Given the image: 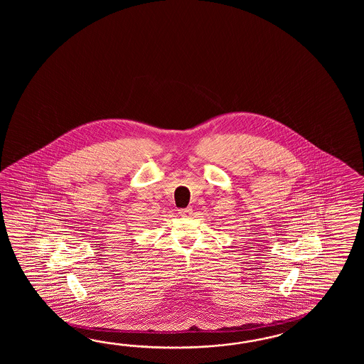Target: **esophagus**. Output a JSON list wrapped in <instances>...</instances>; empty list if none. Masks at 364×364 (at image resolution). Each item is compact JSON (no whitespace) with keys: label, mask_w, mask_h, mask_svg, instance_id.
Listing matches in <instances>:
<instances>
[{"label":"esophagus","mask_w":364,"mask_h":364,"mask_svg":"<svg viewBox=\"0 0 364 364\" xmlns=\"http://www.w3.org/2000/svg\"><path fill=\"white\" fill-rule=\"evenodd\" d=\"M191 212H193V209L191 208H186V209H179L178 213L181 217H187L191 215Z\"/></svg>","instance_id":"1"}]
</instances>
